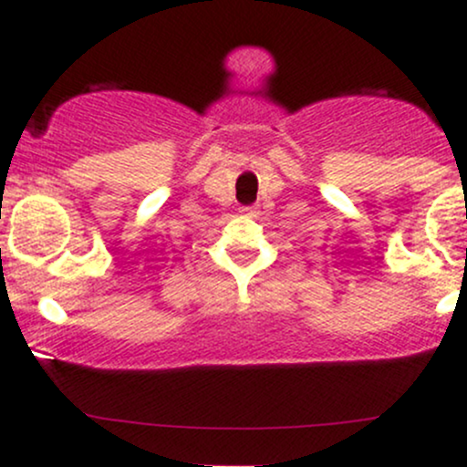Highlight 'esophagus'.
<instances>
[{"mask_svg":"<svg viewBox=\"0 0 467 467\" xmlns=\"http://www.w3.org/2000/svg\"><path fill=\"white\" fill-rule=\"evenodd\" d=\"M242 213L246 214V217H254V214H257V210H254V208H242Z\"/></svg>","mask_w":467,"mask_h":467,"instance_id":"1","label":"esophagus"}]
</instances>
